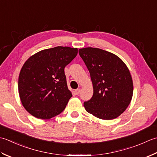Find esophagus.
<instances>
[{
	"instance_id": "obj_1",
	"label": "esophagus",
	"mask_w": 157,
	"mask_h": 157,
	"mask_svg": "<svg viewBox=\"0 0 157 157\" xmlns=\"http://www.w3.org/2000/svg\"><path fill=\"white\" fill-rule=\"evenodd\" d=\"M80 92H81V89H76V90L75 91V94L76 95H78L80 94Z\"/></svg>"
}]
</instances>
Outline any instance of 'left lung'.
Here are the masks:
<instances>
[{
	"label": "left lung",
	"mask_w": 157,
	"mask_h": 157,
	"mask_svg": "<svg viewBox=\"0 0 157 157\" xmlns=\"http://www.w3.org/2000/svg\"><path fill=\"white\" fill-rule=\"evenodd\" d=\"M78 53L90 73L94 89L91 100L84 102L86 111L100 119H116L132 99L129 70L117 56L98 48H82Z\"/></svg>",
	"instance_id": "left-lung-1"
}]
</instances>
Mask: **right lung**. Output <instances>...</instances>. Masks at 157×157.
Returning a JSON list of instances; mask_svg holds the SVG:
<instances>
[{"mask_svg": "<svg viewBox=\"0 0 157 157\" xmlns=\"http://www.w3.org/2000/svg\"><path fill=\"white\" fill-rule=\"evenodd\" d=\"M78 53L77 48L56 47L28 58L19 75L18 91L24 108L37 119H49L65 109L72 96L65 67Z\"/></svg>", "mask_w": 157, "mask_h": 157, "instance_id": "add662e5", "label": "right lung"}]
</instances>
